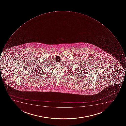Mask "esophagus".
<instances>
[{
	"label": "esophagus",
	"mask_w": 126,
	"mask_h": 126,
	"mask_svg": "<svg viewBox=\"0 0 126 126\" xmlns=\"http://www.w3.org/2000/svg\"><path fill=\"white\" fill-rule=\"evenodd\" d=\"M57 64H59H59H60V63L58 62V63H57Z\"/></svg>",
	"instance_id": "34e87169"
}]
</instances>
